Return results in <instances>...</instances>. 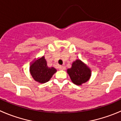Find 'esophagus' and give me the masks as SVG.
Segmentation results:
<instances>
[{
	"label": "esophagus",
	"instance_id": "obj_1",
	"mask_svg": "<svg viewBox=\"0 0 121 121\" xmlns=\"http://www.w3.org/2000/svg\"><path fill=\"white\" fill-rule=\"evenodd\" d=\"M59 69L60 70H65V67H64V66H61L60 65L59 67Z\"/></svg>",
	"mask_w": 121,
	"mask_h": 121
}]
</instances>
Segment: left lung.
I'll use <instances>...</instances> for the list:
<instances>
[{
  "label": "left lung",
  "mask_w": 121,
  "mask_h": 121,
  "mask_svg": "<svg viewBox=\"0 0 121 121\" xmlns=\"http://www.w3.org/2000/svg\"><path fill=\"white\" fill-rule=\"evenodd\" d=\"M67 73L72 82L78 85L88 81L91 76L90 68L78 59L73 63L71 68H68Z\"/></svg>",
  "instance_id": "left-lung-1"
}]
</instances>
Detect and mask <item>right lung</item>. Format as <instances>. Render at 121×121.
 Returning <instances> with one entry per match:
<instances>
[{
    "instance_id": "obj_1",
    "label": "right lung",
    "mask_w": 121,
    "mask_h": 121,
    "mask_svg": "<svg viewBox=\"0 0 121 121\" xmlns=\"http://www.w3.org/2000/svg\"><path fill=\"white\" fill-rule=\"evenodd\" d=\"M57 71L53 67H48L44 56L37 60L30 66L32 77L37 82L45 83L50 81L53 75Z\"/></svg>"
}]
</instances>
